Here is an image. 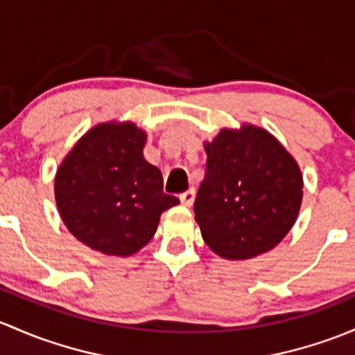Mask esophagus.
Listing matches in <instances>:
<instances>
[{"instance_id":"obj_1","label":"esophagus","mask_w":355,"mask_h":355,"mask_svg":"<svg viewBox=\"0 0 355 355\" xmlns=\"http://www.w3.org/2000/svg\"><path fill=\"white\" fill-rule=\"evenodd\" d=\"M179 200H181V203L186 205V207H191L193 202H195V189L193 188L186 189L184 193H181V195H179Z\"/></svg>"}]
</instances>
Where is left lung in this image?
Returning a JSON list of instances; mask_svg holds the SVG:
<instances>
[{
    "instance_id": "left-lung-1",
    "label": "left lung",
    "mask_w": 355,
    "mask_h": 355,
    "mask_svg": "<svg viewBox=\"0 0 355 355\" xmlns=\"http://www.w3.org/2000/svg\"><path fill=\"white\" fill-rule=\"evenodd\" d=\"M207 173L195 218L214 253L246 259L275 248L294 225L302 202L297 164L268 131L222 130L205 144Z\"/></svg>"
}]
</instances>
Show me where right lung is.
Returning <instances> with one entry per match:
<instances>
[{
    "mask_svg": "<svg viewBox=\"0 0 355 355\" xmlns=\"http://www.w3.org/2000/svg\"><path fill=\"white\" fill-rule=\"evenodd\" d=\"M147 135L133 123L90 130L68 153L54 181L69 232L92 250L130 257L152 239L160 215L179 200L144 157Z\"/></svg>",
    "mask_w": 355,
    "mask_h": 355,
    "instance_id": "right-lung-1",
    "label": "right lung"
}]
</instances>
